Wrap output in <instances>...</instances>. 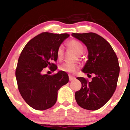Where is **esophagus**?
I'll return each instance as SVG.
<instances>
[{
	"label": "esophagus",
	"mask_w": 130,
	"mask_h": 130,
	"mask_svg": "<svg viewBox=\"0 0 130 130\" xmlns=\"http://www.w3.org/2000/svg\"><path fill=\"white\" fill-rule=\"evenodd\" d=\"M75 79H76L75 77L73 76H71V75H69V80H70V81H71V80H73Z\"/></svg>",
	"instance_id": "34e87169"
}]
</instances>
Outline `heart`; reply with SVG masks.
<instances>
[{
  "label": "heart",
  "instance_id": "heart-1",
  "mask_svg": "<svg viewBox=\"0 0 130 130\" xmlns=\"http://www.w3.org/2000/svg\"><path fill=\"white\" fill-rule=\"evenodd\" d=\"M68 46L71 50L75 52L78 56H80L84 52V47H83V44L76 40H70L68 42ZM56 54L58 59L60 60L63 57L64 47L63 46L60 45L58 47ZM79 66L76 64L70 63H64L59 67V69L61 71L66 73H74L76 72Z\"/></svg>",
  "mask_w": 130,
  "mask_h": 130
}]
</instances>
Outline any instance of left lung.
I'll list each match as a JSON object with an SVG mask.
<instances>
[{"mask_svg": "<svg viewBox=\"0 0 130 130\" xmlns=\"http://www.w3.org/2000/svg\"><path fill=\"white\" fill-rule=\"evenodd\" d=\"M87 46L88 60L82 71L94 74L92 81L77 77L82 87L75 93L77 104L85 109L95 111L106 103L117 87L120 67L117 57L111 44L95 33L71 34Z\"/></svg>", "mask_w": 130, "mask_h": 130, "instance_id": "1", "label": "left lung"}]
</instances>
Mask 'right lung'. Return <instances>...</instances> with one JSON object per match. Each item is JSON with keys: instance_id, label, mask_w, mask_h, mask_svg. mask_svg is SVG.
I'll use <instances>...</instances> for the list:
<instances>
[{"instance_id": "right-lung-1", "label": "right lung", "mask_w": 130, "mask_h": 130, "mask_svg": "<svg viewBox=\"0 0 130 130\" xmlns=\"http://www.w3.org/2000/svg\"><path fill=\"white\" fill-rule=\"evenodd\" d=\"M69 36L43 32L30 40L21 53L15 73L18 87L23 99L35 109L43 111L53 106L58 90L68 83L66 72L50 75L43 71L47 67L52 71L57 70L53 63L57 60V50Z\"/></svg>"}]
</instances>
